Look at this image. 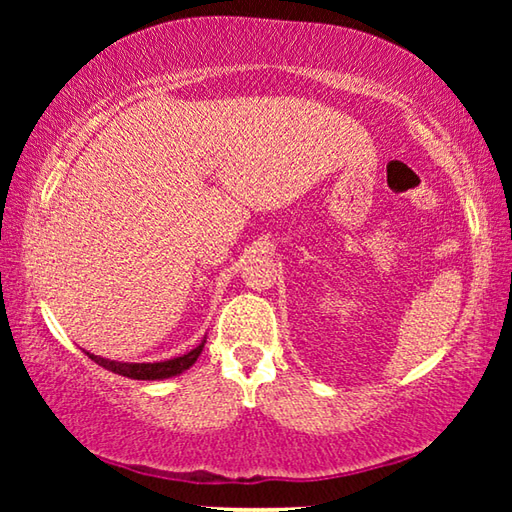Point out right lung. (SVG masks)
Instances as JSON below:
<instances>
[{"label":"right lung","instance_id":"right-lung-1","mask_svg":"<svg viewBox=\"0 0 512 512\" xmlns=\"http://www.w3.org/2000/svg\"><path fill=\"white\" fill-rule=\"evenodd\" d=\"M205 348V339L196 345L192 352L183 354V357H176V359H169V361H158V363H124V361H110V359H103L97 357V354H90L85 352L88 357L99 363L101 368H106L110 372H115V375H124L128 379H169V377H176L180 372H185L189 366H194L196 359L201 357V352Z\"/></svg>","mask_w":512,"mask_h":512}]
</instances>
